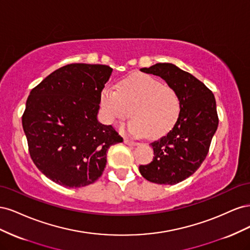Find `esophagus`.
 <instances>
[{"label": "esophagus", "mask_w": 250, "mask_h": 250, "mask_svg": "<svg viewBox=\"0 0 250 250\" xmlns=\"http://www.w3.org/2000/svg\"><path fill=\"white\" fill-rule=\"evenodd\" d=\"M124 143L126 144V145H129V146H137V145H139L138 142H134V141L129 140V139H127V138L124 139Z\"/></svg>", "instance_id": "1"}]
</instances>
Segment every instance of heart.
<instances>
[{"instance_id":"obj_1","label":"heart","mask_w":250,"mask_h":250,"mask_svg":"<svg viewBox=\"0 0 250 250\" xmlns=\"http://www.w3.org/2000/svg\"><path fill=\"white\" fill-rule=\"evenodd\" d=\"M103 116L115 123L129 116L126 128L132 135L160 137L176 123L180 112L177 92L149 74L134 73L119 82L118 89L105 86L100 95Z\"/></svg>"}]
</instances>
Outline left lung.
Returning <instances> with one entry per match:
<instances>
[{
  "label": "left lung",
  "instance_id": "1",
  "mask_svg": "<svg viewBox=\"0 0 250 250\" xmlns=\"http://www.w3.org/2000/svg\"><path fill=\"white\" fill-rule=\"evenodd\" d=\"M141 71L160 76L176 90L180 112L172 129L150 144L153 160L141 165L140 173L151 183L175 185L195 173L208 153L219 123L215 97L204 83L172 63H156Z\"/></svg>",
  "mask_w": 250,
  "mask_h": 250
}]
</instances>
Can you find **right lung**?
I'll return each instance as SVG.
<instances>
[{"label": "right lung", "mask_w": 250, "mask_h": 250, "mask_svg": "<svg viewBox=\"0 0 250 250\" xmlns=\"http://www.w3.org/2000/svg\"><path fill=\"white\" fill-rule=\"evenodd\" d=\"M111 72L104 64H66L30 92L21 117L29 153L37 169L60 186L95 183L108 148L123 142L115 128L97 119Z\"/></svg>", "instance_id": "right-lung-1"}]
</instances>
